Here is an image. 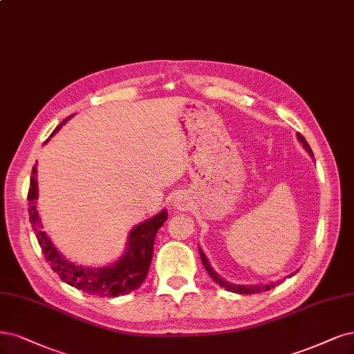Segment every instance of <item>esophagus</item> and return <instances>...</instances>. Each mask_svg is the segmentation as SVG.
Masks as SVG:
<instances>
[{
	"label": "esophagus",
	"instance_id": "1",
	"mask_svg": "<svg viewBox=\"0 0 354 354\" xmlns=\"http://www.w3.org/2000/svg\"><path fill=\"white\" fill-rule=\"evenodd\" d=\"M174 205H176V208H177V209H185V206H186V201L183 199V198H177V199L174 201Z\"/></svg>",
	"mask_w": 354,
	"mask_h": 354
}]
</instances>
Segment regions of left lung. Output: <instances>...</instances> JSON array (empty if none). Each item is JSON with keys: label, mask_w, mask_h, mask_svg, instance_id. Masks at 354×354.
Returning <instances> with one entry per match:
<instances>
[{"label": "left lung", "mask_w": 354, "mask_h": 354, "mask_svg": "<svg viewBox=\"0 0 354 354\" xmlns=\"http://www.w3.org/2000/svg\"><path fill=\"white\" fill-rule=\"evenodd\" d=\"M297 139H299V142L301 143V146L304 149H306V152L313 158V152H312V149H310V146H309V143L306 142V139H304L300 133H297ZM199 254H201V261H202V263H203V266H205V270L208 271V274L211 275V278L214 279V281L219 286V287H224L227 291H231V293H239V295H254V293H261V291H266V290H271V288H274L275 286H278L279 283H283L286 278H290V277H293L296 272H293V274H290V275H287L286 278H283V279H278L277 283H271V284H234V283H230V281H227V279H224L221 275H218V272H215L214 271V268L211 266V263H209V261H208V258H206V254L203 253V250L199 248Z\"/></svg>", "instance_id": "obj_1"}]
</instances>
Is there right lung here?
Segmentation results:
<instances>
[{
  "mask_svg": "<svg viewBox=\"0 0 354 354\" xmlns=\"http://www.w3.org/2000/svg\"><path fill=\"white\" fill-rule=\"evenodd\" d=\"M73 115L61 121V124L53 131V138L55 133L64 126ZM50 140V139H48ZM46 140V142H48ZM45 142V143H46ZM36 164L32 168L30 176V187L28 193L29 201V219L32 228L36 233L39 246L44 252L46 262L51 265L53 271L64 283L77 290L84 291L88 295H95L100 297H117L131 293L133 290L140 287L148 275L152 253H153V241L158 230L162 227L168 216L167 211L162 209L160 214L133 227L129 233L124 253L120 256V259L109 263L108 266H84L68 261L64 254H61L54 246L51 239L42 230V223L36 209V201H38V180H36Z\"/></svg>",
  "mask_w": 354,
  "mask_h": 354,
  "instance_id": "obj_1",
  "label": "right lung"
}]
</instances>
